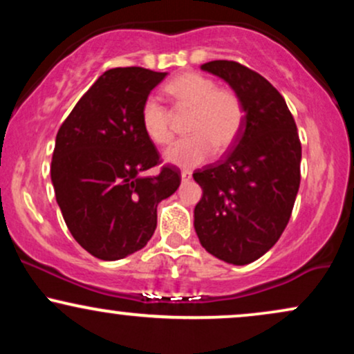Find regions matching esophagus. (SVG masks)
Here are the masks:
<instances>
[{
	"label": "esophagus",
	"mask_w": 354,
	"mask_h": 354,
	"mask_svg": "<svg viewBox=\"0 0 354 354\" xmlns=\"http://www.w3.org/2000/svg\"><path fill=\"white\" fill-rule=\"evenodd\" d=\"M191 174H193V173H191L189 171V169H183V171H181V180L183 181H189L191 180Z\"/></svg>",
	"instance_id": "esophagus-1"
}]
</instances>
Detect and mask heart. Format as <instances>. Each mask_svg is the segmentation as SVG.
<instances>
[{
	"label": "heart",
	"mask_w": 354,
	"mask_h": 354,
	"mask_svg": "<svg viewBox=\"0 0 354 354\" xmlns=\"http://www.w3.org/2000/svg\"><path fill=\"white\" fill-rule=\"evenodd\" d=\"M176 108L191 109L186 131L188 138L176 141L166 149L168 163L178 168H194L205 163L214 153L225 151L234 145L245 123V106L236 91L216 88V83L200 73H185L166 84ZM141 126L146 136L156 145L173 140L169 111L154 96L141 104Z\"/></svg>",
	"instance_id": "heart-1"
}]
</instances>
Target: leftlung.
I'll list each match as a JSON object with an SVG mask.
<instances>
[{
    "label": "left lung",
    "mask_w": 354,
    "mask_h": 354,
    "mask_svg": "<svg viewBox=\"0 0 354 354\" xmlns=\"http://www.w3.org/2000/svg\"><path fill=\"white\" fill-rule=\"evenodd\" d=\"M201 70L238 93L245 123L223 160L193 173L203 189L194 230L209 254L248 265L274 246L290 221L301 181V141L286 101L261 75L226 59Z\"/></svg>",
    "instance_id": "8db88e82"
}]
</instances>
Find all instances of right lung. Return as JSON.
I'll use <instances>...</instances> for the list:
<instances>
[{
    "instance_id": "1",
    "label": "right lung",
    "mask_w": 354,
    "mask_h": 354,
    "mask_svg": "<svg viewBox=\"0 0 354 354\" xmlns=\"http://www.w3.org/2000/svg\"><path fill=\"white\" fill-rule=\"evenodd\" d=\"M166 73L113 68L81 96L59 126L51 181L64 223L89 254L116 261L146 246L158 203L171 196L181 173L161 163L141 126V104Z\"/></svg>"
}]
</instances>
